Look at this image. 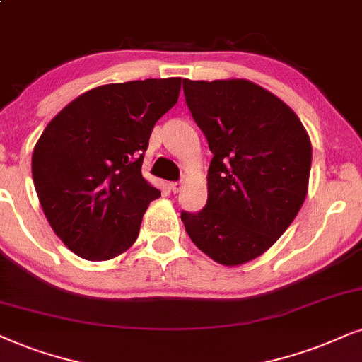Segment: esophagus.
<instances>
[{
	"mask_svg": "<svg viewBox=\"0 0 362 362\" xmlns=\"http://www.w3.org/2000/svg\"><path fill=\"white\" fill-rule=\"evenodd\" d=\"M170 190L173 192V194H178V192L182 190V182H170Z\"/></svg>",
	"mask_w": 362,
	"mask_h": 362,
	"instance_id": "34e87169",
	"label": "esophagus"
}]
</instances>
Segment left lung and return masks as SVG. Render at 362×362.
<instances>
[{"label":"left lung","instance_id":"1","mask_svg":"<svg viewBox=\"0 0 362 362\" xmlns=\"http://www.w3.org/2000/svg\"><path fill=\"white\" fill-rule=\"evenodd\" d=\"M185 102L214 153L209 197L182 212L192 242L222 265L276 244L303 207L313 147L292 110L249 80H184Z\"/></svg>","mask_w":362,"mask_h":362}]
</instances>
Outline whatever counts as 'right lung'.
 Segmentation results:
<instances>
[{
	"mask_svg": "<svg viewBox=\"0 0 362 362\" xmlns=\"http://www.w3.org/2000/svg\"><path fill=\"white\" fill-rule=\"evenodd\" d=\"M180 78L97 86L68 103L36 141L31 172L49 226L86 260L136 240L160 190L141 175L155 123L177 103Z\"/></svg>",
	"mask_w": 362,
	"mask_h": 362,
	"instance_id": "1",
	"label": "right lung"
}]
</instances>
